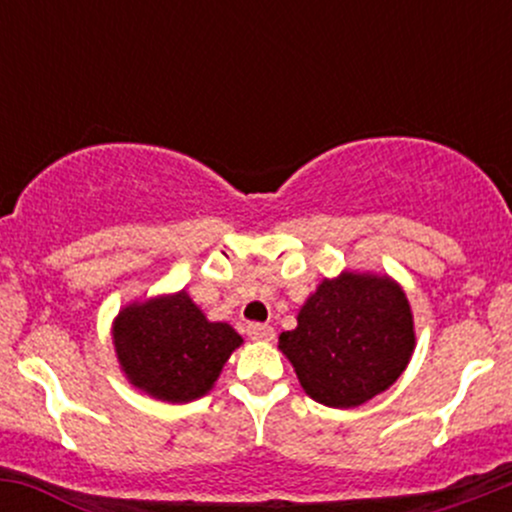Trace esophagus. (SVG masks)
<instances>
[{"label": "esophagus", "mask_w": 512, "mask_h": 512, "mask_svg": "<svg viewBox=\"0 0 512 512\" xmlns=\"http://www.w3.org/2000/svg\"><path fill=\"white\" fill-rule=\"evenodd\" d=\"M248 337L257 339V342H272L274 327L272 325H260V322H252V325H248Z\"/></svg>", "instance_id": "esophagus-1"}]
</instances>
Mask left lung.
Listing matches in <instances>:
<instances>
[{"mask_svg": "<svg viewBox=\"0 0 512 512\" xmlns=\"http://www.w3.org/2000/svg\"><path fill=\"white\" fill-rule=\"evenodd\" d=\"M303 390L327 407L349 409L387 390L414 351V320L402 289L387 276L325 279L279 337Z\"/></svg>", "mask_w": 512, "mask_h": 512, "instance_id": "obj_1", "label": "left lung"}]
</instances>
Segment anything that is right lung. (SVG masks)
<instances>
[{
	"label": "right lung",
	"instance_id": "obj_1",
	"mask_svg": "<svg viewBox=\"0 0 512 512\" xmlns=\"http://www.w3.org/2000/svg\"><path fill=\"white\" fill-rule=\"evenodd\" d=\"M120 366L137 385L163 402L207 395L223 363L243 344L226 322H209L185 291L132 303L113 327Z\"/></svg>",
	"mask_w": 512,
	"mask_h": 512
}]
</instances>
